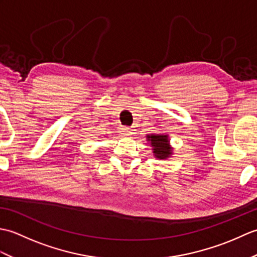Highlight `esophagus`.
I'll return each mask as SVG.
<instances>
[{"mask_svg":"<svg viewBox=\"0 0 257 257\" xmlns=\"http://www.w3.org/2000/svg\"><path fill=\"white\" fill-rule=\"evenodd\" d=\"M121 133L123 134V135H132L133 134V130L132 129H130L129 127H122L121 128Z\"/></svg>","mask_w":257,"mask_h":257,"instance_id":"1","label":"esophagus"}]
</instances>
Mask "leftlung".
I'll return each instance as SVG.
<instances>
[{
  "instance_id": "left-lung-1",
  "label": "left lung",
  "mask_w": 257,
  "mask_h": 257,
  "mask_svg": "<svg viewBox=\"0 0 257 257\" xmlns=\"http://www.w3.org/2000/svg\"><path fill=\"white\" fill-rule=\"evenodd\" d=\"M147 141L150 143L155 157L158 159H167L172 155L168 135H147Z\"/></svg>"
}]
</instances>
